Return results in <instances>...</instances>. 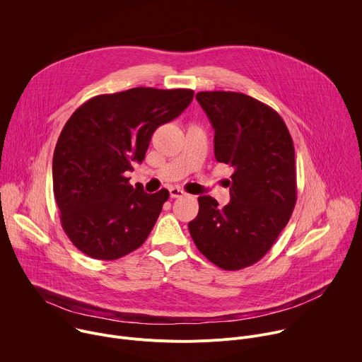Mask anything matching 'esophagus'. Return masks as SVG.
<instances>
[{"instance_id":"1","label":"esophagus","mask_w":362,"mask_h":362,"mask_svg":"<svg viewBox=\"0 0 362 362\" xmlns=\"http://www.w3.org/2000/svg\"><path fill=\"white\" fill-rule=\"evenodd\" d=\"M169 193H170V197H172V199H177V197L185 196V192L180 190L179 187H172V189L169 190Z\"/></svg>"}]
</instances>
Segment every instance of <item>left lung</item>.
Here are the masks:
<instances>
[{
  "mask_svg": "<svg viewBox=\"0 0 362 362\" xmlns=\"http://www.w3.org/2000/svg\"><path fill=\"white\" fill-rule=\"evenodd\" d=\"M196 100L215 129V158L233 169L230 202L200 196L190 236L225 271L256 264L274 246L296 203L293 141L282 117L243 93L200 91Z\"/></svg>",
  "mask_w": 362,
  "mask_h": 362,
  "instance_id": "left-lung-1",
  "label": "left lung"
}]
</instances>
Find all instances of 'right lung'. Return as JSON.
<instances>
[{"label":"right lung","instance_id":"obj_1","mask_svg":"<svg viewBox=\"0 0 362 362\" xmlns=\"http://www.w3.org/2000/svg\"><path fill=\"white\" fill-rule=\"evenodd\" d=\"M193 94L153 87L100 94L67 120L54 148L53 189L62 226L78 250L115 261L144 243L169 190L148 194L124 173L143 162L154 130L176 119Z\"/></svg>","mask_w":362,"mask_h":362}]
</instances>
